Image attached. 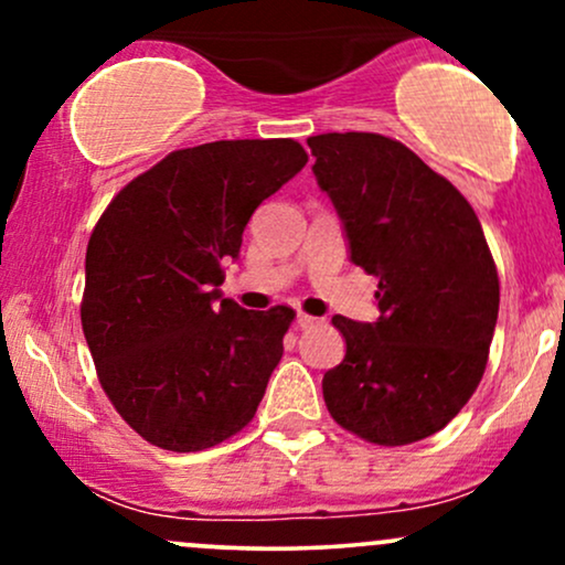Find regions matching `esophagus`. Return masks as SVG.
Here are the masks:
<instances>
[{
    "mask_svg": "<svg viewBox=\"0 0 565 565\" xmlns=\"http://www.w3.org/2000/svg\"><path fill=\"white\" fill-rule=\"evenodd\" d=\"M295 323L300 329H310V327H316V323H319V319H313V316H308V313H297Z\"/></svg>",
    "mask_w": 565,
    "mask_h": 565,
    "instance_id": "obj_1",
    "label": "esophagus"
}]
</instances>
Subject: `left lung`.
<instances>
[{"instance_id": "8db88e82", "label": "left lung", "mask_w": 565, "mask_h": 565, "mask_svg": "<svg viewBox=\"0 0 565 565\" xmlns=\"http://www.w3.org/2000/svg\"><path fill=\"white\" fill-rule=\"evenodd\" d=\"M308 146L350 260L380 278L377 321L332 319L348 350L323 374V401L369 444H414L449 425L483 377L499 313L494 257L468 199L404 142L327 132Z\"/></svg>"}]
</instances>
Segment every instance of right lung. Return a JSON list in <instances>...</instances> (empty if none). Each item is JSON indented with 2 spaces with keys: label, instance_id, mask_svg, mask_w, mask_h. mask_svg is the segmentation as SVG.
Segmentation results:
<instances>
[{
  "label": "right lung",
  "instance_id": "1",
  "mask_svg": "<svg viewBox=\"0 0 565 565\" xmlns=\"http://www.w3.org/2000/svg\"><path fill=\"white\" fill-rule=\"evenodd\" d=\"M300 142L217 140L172 151L116 193L84 260L82 329L121 419L167 451L252 423L295 310L223 297L252 212L302 170Z\"/></svg>",
  "mask_w": 565,
  "mask_h": 565
}]
</instances>
